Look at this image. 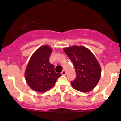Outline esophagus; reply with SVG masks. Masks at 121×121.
Segmentation results:
<instances>
[{
  "instance_id": "34e87169",
  "label": "esophagus",
  "mask_w": 121,
  "mask_h": 121,
  "mask_svg": "<svg viewBox=\"0 0 121 121\" xmlns=\"http://www.w3.org/2000/svg\"><path fill=\"white\" fill-rule=\"evenodd\" d=\"M61 73L62 75H66V72H65V70H63Z\"/></svg>"
}]
</instances>
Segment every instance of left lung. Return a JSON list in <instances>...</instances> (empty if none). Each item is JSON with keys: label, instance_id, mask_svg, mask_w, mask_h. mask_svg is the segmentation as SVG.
I'll list each match as a JSON object with an SVG mask.
<instances>
[{"label": "left lung", "instance_id": "1", "mask_svg": "<svg viewBox=\"0 0 121 121\" xmlns=\"http://www.w3.org/2000/svg\"><path fill=\"white\" fill-rule=\"evenodd\" d=\"M75 69L76 78L71 82L75 89L82 92H89L99 82L101 68L94 54L84 46H73L64 48Z\"/></svg>", "mask_w": 121, "mask_h": 121}]
</instances>
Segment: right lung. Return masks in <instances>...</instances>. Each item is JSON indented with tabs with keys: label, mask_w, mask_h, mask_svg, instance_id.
Wrapping results in <instances>:
<instances>
[{
	"label": "right lung",
	"mask_w": 121,
	"mask_h": 121,
	"mask_svg": "<svg viewBox=\"0 0 121 121\" xmlns=\"http://www.w3.org/2000/svg\"><path fill=\"white\" fill-rule=\"evenodd\" d=\"M52 49L44 45L37 49L30 58L25 72L26 80L33 90L46 92L55 85L58 78L61 76L56 73L53 64L49 63Z\"/></svg>",
	"instance_id": "1"
}]
</instances>
